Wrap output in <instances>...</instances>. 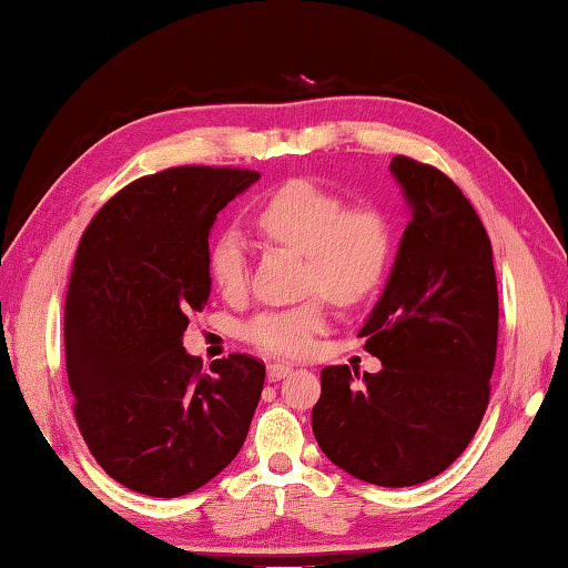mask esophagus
I'll return each instance as SVG.
<instances>
[{
	"mask_svg": "<svg viewBox=\"0 0 568 568\" xmlns=\"http://www.w3.org/2000/svg\"><path fill=\"white\" fill-rule=\"evenodd\" d=\"M286 374H292V366H286V364H268V366H266V376H268V382H278V379H284Z\"/></svg>",
	"mask_w": 568,
	"mask_h": 568,
	"instance_id": "1",
	"label": "esophagus"
}]
</instances>
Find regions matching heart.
Listing matches in <instances>:
<instances>
[{"label":"heart","mask_w":568,"mask_h":568,"mask_svg":"<svg viewBox=\"0 0 568 568\" xmlns=\"http://www.w3.org/2000/svg\"><path fill=\"white\" fill-rule=\"evenodd\" d=\"M256 226L296 252L306 254V290L324 292L339 304L369 296L389 268L392 226L379 209L349 206L310 179H292L268 194L256 209ZM209 276L224 296L246 290V248L236 232L219 234L206 254ZM324 326L322 302L292 310H268L246 324V339L274 356H302L310 352Z\"/></svg>","instance_id":"heart-1"}]
</instances>
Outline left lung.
I'll return each instance as SVG.
<instances>
[{
	"label": "left lung",
	"mask_w": 568,
	"mask_h": 568,
	"mask_svg": "<svg viewBox=\"0 0 568 568\" xmlns=\"http://www.w3.org/2000/svg\"><path fill=\"white\" fill-rule=\"evenodd\" d=\"M412 222L359 336L382 372L322 369L312 429L326 459L366 484L414 486L459 459L489 404L499 336L491 242L449 176L394 156Z\"/></svg>",
	"instance_id": "1"
}]
</instances>
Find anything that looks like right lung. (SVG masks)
I'll use <instances>...</instances> for the list:
<instances>
[{"label":"right lung","mask_w":568,"mask_h":568,"mask_svg":"<svg viewBox=\"0 0 568 568\" xmlns=\"http://www.w3.org/2000/svg\"><path fill=\"white\" fill-rule=\"evenodd\" d=\"M258 179L176 166L136 179L79 242L64 302L74 416L99 466L126 489L174 499L232 464L264 389V364L229 354L202 372L182 339L212 292L216 214Z\"/></svg>","instance_id":"add662e5"}]
</instances>
